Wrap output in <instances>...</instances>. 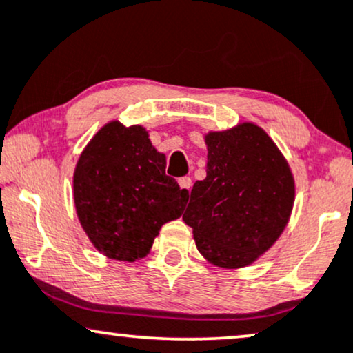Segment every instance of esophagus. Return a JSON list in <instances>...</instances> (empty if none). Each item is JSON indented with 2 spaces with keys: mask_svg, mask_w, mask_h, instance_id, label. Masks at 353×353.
<instances>
[{
  "mask_svg": "<svg viewBox=\"0 0 353 353\" xmlns=\"http://www.w3.org/2000/svg\"><path fill=\"white\" fill-rule=\"evenodd\" d=\"M179 185H181L182 190L190 192V189H192V179H190V177H187V176L185 177H181Z\"/></svg>",
  "mask_w": 353,
  "mask_h": 353,
  "instance_id": "esophagus-1",
  "label": "esophagus"
}]
</instances>
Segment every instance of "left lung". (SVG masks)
Returning a JSON list of instances; mask_svg holds the SVG:
<instances>
[{
    "instance_id": "obj_1",
    "label": "left lung",
    "mask_w": 353,
    "mask_h": 353,
    "mask_svg": "<svg viewBox=\"0 0 353 353\" xmlns=\"http://www.w3.org/2000/svg\"><path fill=\"white\" fill-rule=\"evenodd\" d=\"M206 177L190 192L184 223L219 268L252 265L278 241L292 213L295 184L283 153L252 122L205 135Z\"/></svg>"
}]
</instances>
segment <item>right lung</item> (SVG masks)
I'll list each match as a JSON object with an SVG mask.
<instances>
[{"instance_id":"1","label":"right lung","mask_w":353,"mask_h":353,"mask_svg":"<svg viewBox=\"0 0 353 353\" xmlns=\"http://www.w3.org/2000/svg\"><path fill=\"white\" fill-rule=\"evenodd\" d=\"M74 203L93 247L111 260L135 261L163 224L181 218L189 192L166 176V157L142 125L111 121L98 130L74 171Z\"/></svg>"}]
</instances>
